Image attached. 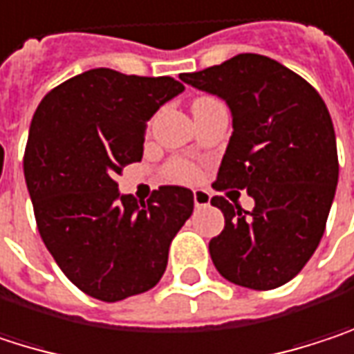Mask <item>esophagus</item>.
<instances>
[{
  "instance_id": "34e87169",
  "label": "esophagus",
  "mask_w": 354,
  "mask_h": 354,
  "mask_svg": "<svg viewBox=\"0 0 354 354\" xmlns=\"http://www.w3.org/2000/svg\"><path fill=\"white\" fill-rule=\"evenodd\" d=\"M209 194H207V192H205V189H196V192H194V205H196V207H207V205H209Z\"/></svg>"
}]
</instances>
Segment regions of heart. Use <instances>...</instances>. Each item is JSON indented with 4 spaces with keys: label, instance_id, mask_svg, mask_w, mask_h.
I'll return each instance as SVG.
<instances>
[{
    "label": "heart",
    "instance_id": "obj_1",
    "mask_svg": "<svg viewBox=\"0 0 354 354\" xmlns=\"http://www.w3.org/2000/svg\"><path fill=\"white\" fill-rule=\"evenodd\" d=\"M167 177L173 181H181V183H194L199 177V171L198 167H194L192 162L175 160L167 167Z\"/></svg>",
    "mask_w": 354,
    "mask_h": 354
}]
</instances>
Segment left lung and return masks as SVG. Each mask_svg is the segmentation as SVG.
<instances>
[{
    "label": "left lung",
    "instance_id": "left-lung-1",
    "mask_svg": "<svg viewBox=\"0 0 354 354\" xmlns=\"http://www.w3.org/2000/svg\"><path fill=\"white\" fill-rule=\"evenodd\" d=\"M179 79L220 97L232 113L214 189H246L254 199L243 212L212 198L226 222L209 241L216 269L248 289L288 283L318 248L338 183L326 104L306 79L263 55H236Z\"/></svg>",
    "mask_w": 354,
    "mask_h": 354
}]
</instances>
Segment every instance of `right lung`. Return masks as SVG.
Returning a JSON list of instances; mask_svg holds the SVG:
<instances>
[{
  "instance_id": "right-lung-1",
  "label": "right lung",
  "mask_w": 354,
  "mask_h": 354,
  "mask_svg": "<svg viewBox=\"0 0 354 354\" xmlns=\"http://www.w3.org/2000/svg\"><path fill=\"white\" fill-rule=\"evenodd\" d=\"M183 89L171 77L91 68L46 93L32 118L24 177L38 232L68 281L95 299L155 288L194 212L187 187L162 185L138 201L113 181L142 158L147 122Z\"/></svg>"
}]
</instances>
